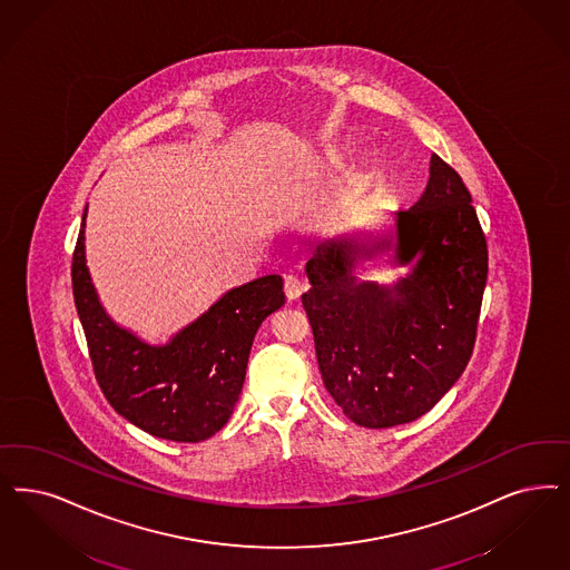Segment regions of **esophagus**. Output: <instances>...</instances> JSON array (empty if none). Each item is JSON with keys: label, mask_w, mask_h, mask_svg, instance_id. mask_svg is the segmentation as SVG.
<instances>
[{"label": "esophagus", "mask_w": 570, "mask_h": 570, "mask_svg": "<svg viewBox=\"0 0 570 570\" xmlns=\"http://www.w3.org/2000/svg\"><path fill=\"white\" fill-rule=\"evenodd\" d=\"M284 293H286L288 301H296L303 293V282L296 275H286L284 277Z\"/></svg>", "instance_id": "34e87169"}]
</instances>
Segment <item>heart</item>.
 Returning a JSON list of instances; mask_svg holds the SVG:
<instances>
[{
  "instance_id": "heart-1",
  "label": "heart",
  "mask_w": 570,
  "mask_h": 570,
  "mask_svg": "<svg viewBox=\"0 0 570 570\" xmlns=\"http://www.w3.org/2000/svg\"><path fill=\"white\" fill-rule=\"evenodd\" d=\"M326 164H328V166H336V164H338V157H336V156L326 157Z\"/></svg>"
}]
</instances>
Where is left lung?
Returning <instances> with one entry per match:
<instances>
[{"label":"left lung","mask_w":570,"mask_h":570,"mask_svg":"<svg viewBox=\"0 0 570 570\" xmlns=\"http://www.w3.org/2000/svg\"><path fill=\"white\" fill-rule=\"evenodd\" d=\"M409 266L393 285L357 281L364 259ZM301 296L326 392L368 430L430 413L470 362L489 274L487 237L461 177L433 154L423 196L364 244L328 239Z\"/></svg>","instance_id":"obj_1"}]
</instances>
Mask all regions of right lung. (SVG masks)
Returning <instances> with one entry per match:
<instances>
[{"label": "right lung", "mask_w": 570, "mask_h": 570, "mask_svg": "<svg viewBox=\"0 0 570 570\" xmlns=\"http://www.w3.org/2000/svg\"><path fill=\"white\" fill-rule=\"evenodd\" d=\"M86 213L71 277L79 322L107 402L138 430L173 442H202L234 413L256 331L284 305L282 275L227 291L168 343L151 345L105 312L86 265Z\"/></svg>", "instance_id": "add662e5"}]
</instances>
